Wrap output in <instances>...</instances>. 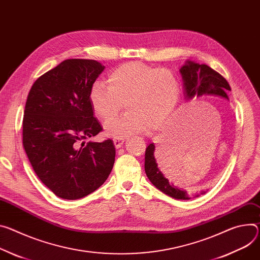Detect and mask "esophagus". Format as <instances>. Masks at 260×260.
<instances>
[{"instance_id":"34e87169","label":"esophagus","mask_w":260,"mask_h":260,"mask_svg":"<svg viewBox=\"0 0 260 260\" xmlns=\"http://www.w3.org/2000/svg\"><path fill=\"white\" fill-rule=\"evenodd\" d=\"M124 138H114L113 139V142L116 148H120L122 146V144L124 143Z\"/></svg>"}]
</instances>
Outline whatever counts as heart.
<instances>
[{
  "label": "heart",
  "mask_w": 260,
  "mask_h": 260,
  "mask_svg": "<svg viewBox=\"0 0 260 260\" xmlns=\"http://www.w3.org/2000/svg\"><path fill=\"white\" fill-rule=\"evenodd\" d=\"M180 98V83L174 72L129 62L108 75V86L94 82L88 100L99 119L106 121L115 115L124 102L128 112L105 123L106 135L122 138L159 129L170 119Z\"/></svg>",
  "instance_id": "obj_1"
}]
</instances>
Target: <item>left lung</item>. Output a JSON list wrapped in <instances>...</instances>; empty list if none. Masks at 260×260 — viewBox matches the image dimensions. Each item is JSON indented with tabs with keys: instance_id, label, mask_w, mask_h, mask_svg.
Masks as SVG:
<instances>
[{
	"instance_id": "1",
	"label": "left lung",
	"mask_w": 260,
	"mask_h": 260,
	"mask_svg": "<svg viewBox=\"0 0 260 260\" xmlns=\"http://www.w3.org/2000/svg\"><path fill=\"white\" fill-rule=\"evenodd\" d=\"M179 73L183 82V99L185 103L192 101L194 98L202 96H217L229 101L227 92L231 91V88L228 82L209 66L205 64H199L195 61L186 60L184 65L180 67ZM180 147L181 146H178V152L181 150ZM154 151V143H150L145 151V173L151 183L157 190L176 200L191 199L192 196L188 195L185 190L171 182L172 178L170 176L168 179L164 175L157 166ZM175 152L176 156H173L174 159L175 157L180 156V154L177 153V149L174 150V153ZM205 192L206 191H201L196 193L193 195V197H199L200 195L205 194Z\"/></svg>"
}]
</instances>
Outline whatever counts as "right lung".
Returning <instances> with one entry per match:
<instances>
[{
  "label": "right lung",
  "instance_id": "obj_1",
  "mask_svg": "<svg viewBox=\"0 0 260 260\" xmlns=\"http://www.w3.org/2000/svg\"><path fill=\"white\" fill-rule=\"evenodd\" d=\"M104 69L94 60L67 59L38 78L29 92L22 120L23 149L38 178L62 199L91 194L113 169L112 140L84 141L103 129L88 94Z\"/></svg>",
  "mask_w": 260,
  "mask_h": 260
}]
</instances>
